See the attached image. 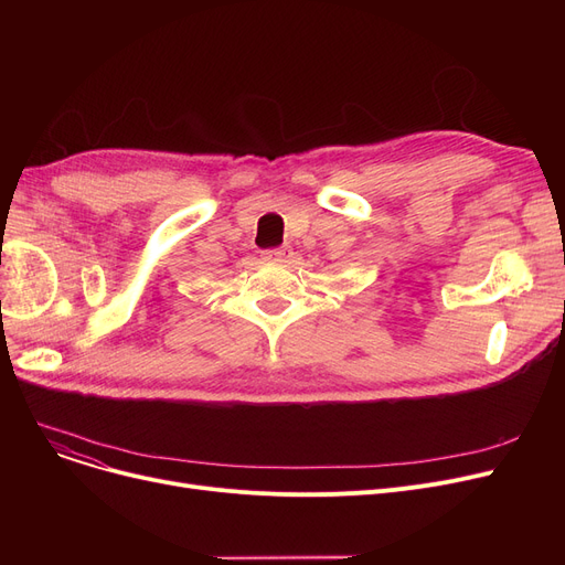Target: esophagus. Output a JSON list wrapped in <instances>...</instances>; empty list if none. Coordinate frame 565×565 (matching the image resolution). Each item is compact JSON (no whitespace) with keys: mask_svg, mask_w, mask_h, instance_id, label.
I'll return each instance as SVG.
<instances>
[{"mask_svg":"<svg viewBox=\"0 0 565 565\" xmlns=\"http://www.w3.org/2000/svg\"><path fill=\"white\" fill-rule=\"evenodd\" d=\"M263 258L265 260H273V263H290L292 249L288 245L277 247V249H267V252H263Z\"/></svg>","mask_w":565,"mask_h":565,"instance_id":"obj_1","label":"esophagus"}]
</instances>
